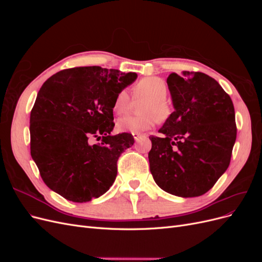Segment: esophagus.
Listing matches in <instances>:
<instances>
[{"label":"esophagus","mask_w":262,"mask_h":262,"mask_svg":"<svg viewBox=\"0 0 262 262\" xmlns=\"http://www.w3.org/2000/svg\"><path fill=\"white\" fill-rule=\"evenodd\" d=\"M144 137H145V134H141V133H134L133 134V138L136 141H139L141 138H144Z\"/></svg>","instance_id":"1"}]
</instances>
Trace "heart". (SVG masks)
Instances as JSON below:
<instances>
[{
  "label": "heart",
  "mask_w": 262,
  "mask_h": 262,
  "mask_svg": "<svg viewBox=\"0 0 262 262\" xmlns=\"http://www.w3.org/2000/svg\"><path fill=\"white\" fill-rule=\"evenodd\" d=\"M134 100H144L140 106L141 116H125L117 120L119 132L142 133L149 130L156 120L165 121L171 115V106L166 98L168 87L160 77L149 76L140 80L132 89ZM132 101L128 92L120 91L114 100V112L118 115L125 114L131 108Z\"/></svg>",
  "instance_id": "heart-1"
}]
</instances>
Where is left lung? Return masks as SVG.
Returning <instances> with one entry per match:
<instances>
[{
  "label": "left lung",
  "instance_id": "8db88e82",
  "mask_svg": "<svg viewBox=\"0 0 262 262\" xmlns=\"http://www.w3.org/2000/svg\"><path fill=\"white\" fill-rule=\"evenodd\" d=\"M175 112L149 138V169L157 186L181 198L208 192L226 171L236 141L235 110L221 85L201 72L167 77Z\"/></svg>",
  "mask_w": 262,
  "mask_h": 262
}]
</instances>
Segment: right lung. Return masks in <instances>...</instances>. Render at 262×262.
Here are the masks:
<instances>
[{
	"label": "right lung",
	"instance_id": "1",
	"mask_svg": "<svg viewBox=\"0 0 262 262\" xmlns=\"http://www.w3.org/2000/svg\"><path fill=\"white\" fill-rule=\"evenodd\" d=\"M137 73L83 67L60 71L38 92L30 113V154L45 184L83 203L107 192L132 134L113 136L114 100ZM93 137L102 139L92 145Z\"/></svg>",
	"mask_w": 262,
	"mask_h": 262
}]
</instances>
